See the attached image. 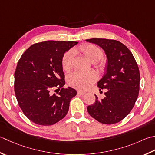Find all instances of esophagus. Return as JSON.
<instances>
[{"label": "esophagus", "mask_w": 155, "mask_h": 155, "mask_svg": "<svg viewBox=\"0 0 155 155\" xmlns=\"http://www.w3.org/2000/svg\"><path fill=\"white\" fill-rule=\"evenodd\" d=\"M77 93L78 94V95H84V94H85L86 93L84 92V91H80V90H78V91H77Z\"/></svg>", "instance_id": "obj_1"}]
</instances>
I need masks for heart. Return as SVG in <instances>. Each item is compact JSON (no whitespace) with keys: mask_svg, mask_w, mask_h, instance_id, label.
<instances>
[{"mask_svg":"<svg viewBox=\"0 0 155 155\" xmlns=\"http://www.w3.org/2000/svg\"><path fill=\"white\" fill-rule=\"evenodd\" d=\"M83 54L91 61L95 62L98 67L103 68L105 64L104 61L99 60L103 56V51L100 48L94 44H88L80 46L76 50ZM73 51H67L62 58V68L66 72H70L74 66ZM97 79V74L95 71L87 72L77 71L71 74L68 78V83L70 86L80 90H86L91 84Z\"/></svg>","mask_w":155,"mask_h":155,"instance_id":"1","label":"heart"}]
</instances>
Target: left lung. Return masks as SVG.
Masks as SVG:
<instances>
[{"instance_id":"obj_1","label":"left lung","mask_w":155,"mask_h":155,"mask_svg":"<svg viewBox=\"0 0 155 155\" xmlns=\"http://www.w3.org/2000/svg\"><path fill=\"white\" fill-rule=\"evenodd\" d=\"M86 41L101 47L107 57L105 72L97 83L106 89L105 97L87 107L90 116L99 122L113 124L130 114L138 98L140 72L132 54L125 45L114 39L92 38Z\"/></svg>"}]
</instances>
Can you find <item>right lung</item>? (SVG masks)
Returning <instances> with one entry per match:
<instances>
[{"mask_svg":"<svg viewBox=\"0 0 155 155\" xmlns=\"http://www.w3.org/2000/svg\"><path fill=\"white\" fill-rule=\"evenodd\" d=\"M77 41H45L31 45L23 54L15 72V93L19 107L28 119L50 126L66 116L77 91L65 84L62 68L64 53ZM59 85V95L51 89Z\"/></svg>","mask_w":155,"mask_h":155,"instance_id":"1","label":"right lung"}]
</instances>
